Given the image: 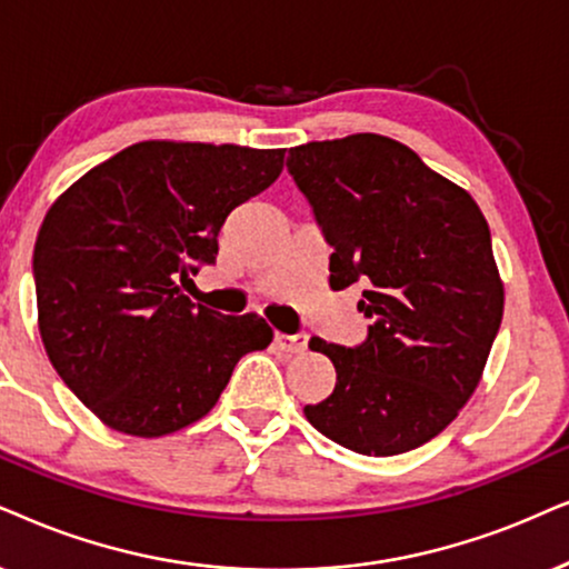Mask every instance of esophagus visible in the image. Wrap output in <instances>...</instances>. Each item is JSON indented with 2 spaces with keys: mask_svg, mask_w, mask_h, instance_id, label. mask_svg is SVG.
Returning a JSON list of instances; mask_svg holds the SVG:
<instances>
[{
  "mask_svg": "<svg viewBox=\"0 0 569 569\" xmlns=\"http://www.w3.org/2000/svg\"><path fill=\"white\" fill-rule=\"evenodd\" d=\"M307 341L309 336L307 333H276L272 338V343H276L278 351H283V355H301V351L307 349Z\"/></svg>",
  "mask_w": 569,
  "mask_h": 569,
  "instance_id": "obj_1",
  "label": "esophagus"
}]
</instances>
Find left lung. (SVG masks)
<instances>
[{"label": "left lung", "mask_w": 569, "mask_h": 569, "mask_svg": "<svg viewBox=\"0 0 569 569\" xmlns=\"http://www.w3.org/2000/svg\"><path fill=\"white\" fill-rule=\"evenodd\" d=\"M330 254V289L362 283L357 347L312 338L336 386L305 415L357 455L417 449L455 420L505 315L491 231L470 193L378 133L293 147L286 160Z\"/></svg>", "instance_id": "1"}]
</instances>
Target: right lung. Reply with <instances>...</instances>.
<instances>
[{
	"label": "right lung",
	"mask_w": 569,
	"mask_h": 569,
	"mask_svg": "<svg viewBox=\"0 0 569 569\" xmlns=\"http://www.w3.org/2000/svg\"><path fill=\"white\" fill-rule=\"evenodd\" d=\"M283 170V149L141 141L86 172L47 212L33 249L41 341L104 426L154 438L204 417L247 351L257 315L214 312L178 283L214 264L222 222Z\"/></svg>",
	"instance_id": "1"
}]
</instances>
